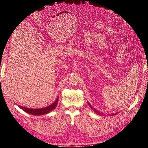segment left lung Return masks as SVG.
<instances>
[{"label":"left lung","instance_id":"left-lung-1","mask_svg":"<svg viewBox=\"0 0 148 148\" xmlns=\"http://www.w3.org/2000/svg\"><path fill=\"white\" fill-rule=\"evenodd\" d=\"M88 104H89V107H91V108L94 110V112H96L97 114H98V115H104V114H102V113H100V112L99 111H98L97 110H96V109H95V108H93V107L89 104V102H88ZM118 113H114V114H112V115H117Z\"/></svg>","mask_w":148,"mask_h":148}]
</instances>
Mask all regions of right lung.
Instances as JSON below:
<instances>
[{
    "instance_id": "add662e5",
    "label": "right lung",
    "mask_w": 148,
    "mask_h": 148,
    "mask_svg": "<svg viewBox=\"0 0 148 148\" xmlns=\"http://www.w3.org/2000/svg\"><path fill=\"white\" fill-rule=\"evenodd\" d=\"M58 101H59V96H57L56 100L54 101V102L52 103V104L42 109H29V108H27V107H24L21 106H18L20 109H21L22 110L28 114H32L34 115H41L44 114H47L50 112L52 111V110L54 109L57 105Z\"/></svg>"
}]
</instances>
